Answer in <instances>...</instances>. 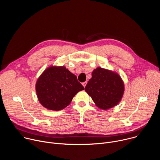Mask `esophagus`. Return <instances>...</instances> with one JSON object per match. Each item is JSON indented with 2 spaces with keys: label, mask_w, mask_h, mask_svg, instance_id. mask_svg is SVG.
Here are the masks:
<instances>
[{
  "label": "esophagus",
  "mask_w": 160,
  "mask_h": 160,
  "mask_svg": "<svg viewBox=\"0 0 160 160\" xmlns=\"http://www.w3.org/2000/svg\"><path fill=\"white\" fill-rule=\"evenodd\" d=\"M87 82H83L82 83V85H83V86L84 87H85V86H86V85H87Z\"/></svg>",
  "instance_id": "obj_1"
}]
</instances>
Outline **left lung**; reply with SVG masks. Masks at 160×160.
I'll return each instance as SVG.
<instances>
[{
	"label": "left lung",
	"mask_w": 160,
	"mask_h": 160,
	"mask_svg": "<svg viewBox=\"0 0 160 160\" xmlns=\"http://www.w3.org/2000/svg\"><path fill=\"white\" fill-rule=\"evenodd\" d=\"M85 90L98 108L106 110L120 102L124 83L117 73L98 67L92 72Z\"/></svg>",
	"instance_id": "left-lung-1"
}]
</instances>
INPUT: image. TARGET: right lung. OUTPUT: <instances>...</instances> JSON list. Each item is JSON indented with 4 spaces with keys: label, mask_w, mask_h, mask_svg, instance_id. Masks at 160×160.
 Instances as JSON below:
<instances>
[{
    "label": "right lung",
    "mask_w": 160,
    "mask_h": 160,
    "mask_svg": "<svg viewBox=\"0 0 160 160\" xmlns=\"http://www.w3.org/2000/svg\"><path fill=\"white\" fill-rule=\"evenodd\" d=\"M36 92L40 104L50 110L59 111L68 106L82 90L77 77L64 66L47 68L36 83Z\"/></svg>",
    "instance_id": "obj_1"
}]
</instances>
